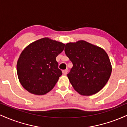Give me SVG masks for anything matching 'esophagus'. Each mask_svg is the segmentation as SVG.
<instances>
[{
	"label": "esophagus",
	"instance_id": "34e87169",
	"mask_svg": "<svg viewBox=\"0 0 127 127\" xmlns=\"http://www.w3.org/2000/svg\"><path fill=\"white\" fill-rule=\"evenodd\" d=\"M67 72H68L67 70H63V75H67Z\"/></svg>",
	"mask_w": 127,
	"mask_h": 127
}]
</instances>
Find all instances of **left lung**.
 <instances>
[{
	"mask_svg": "<svg viewBox=\"0 0 127 127\" xmlns=\"http://www.w3.org/2000/svg\"><path fill=\"white\" fill-rule=\"evenodd\" d=\"M65 55L73 63L67 74L74 89L83 95L100 91L112 73L108 55L104 49L84 40L65 45Z\"/></svg>",
	"mask_w": 127,
	"mask_h": 127,
	"instance_id": "obj_1",
	"label": "left lung"
}]
</instances>
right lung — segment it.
<instances>
[{"instance_id": "right-lung-1", "label": "right lung", "mask_w": 127, "mask_h": 127, "mask_svg": "<svg viewBox=\"0 0 127 127\" xmlns=\"http://www.w3.org/2000/svg\"><path fill=\"white\" fill-rule=\"evenodd\" d=\"M64 44L45 37L27 46L20 55L17 65L20 83L27 91L36 95L49 92L62 72L56 61Z\"/></svg>"}]
</instances>
